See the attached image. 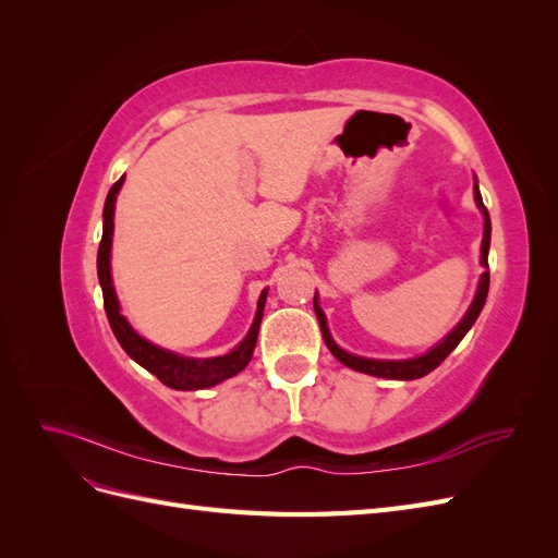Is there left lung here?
Wrapping results in <instances>:
<instances>
[{
	"mask_svg": "<svg viewBox=\"0 0 558 558\" xmlns=\"http://www.w3.org/2000/svg\"><path fill=\"white\" fill-rule=\"evenodd\" d=\"M475 202L477 207L482 209L484 214V240H482V265L486 267V272L482 275L480 279V286H477V293H475V300H472L470 310L465 312V316L461 318V324L456 326L445 340L440 344H435L428 353H424V356H416V359H408V361H375V359H363V356H353V353L344 351L335 344V340L330 337V330H328V324H326V314L320 312L318 307V298L314 295V312H316V318H318V326H320V332H324V340L330 349L332 356L344 363L347 367L351 369H359V373H365V375H373V377H384V379H418L424 377L428 373H433V369L440 365L449 353L459 347V342L465 337V332L472 328V324H475L484 302H486V293H488V244H492V218H488V211L484 207L482 202V195H480V189H477V179H475Z\"/></svg>",
	"mask_w": 558,
	"mask_h": 558,
	"instance_id": "left-lung-1",
	"label": "left lung"
}]
</instances>
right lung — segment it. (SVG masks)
Returning <instances> with one entry per match:
<instances>
[{
  "label": "right lung",
  "instance_id": "obj_1",
  "mask_svg": "<svg viewBox=\"0 0 558 558\" xmlns=\"http://www.w3.org/2000/svg\"><path fill=\"white\" fill-rule=\"evenodd\" d=\"M123 181L125 177L118 179L107 195L105 214H102L105 218L102 242H99V251H97V277H99V286H102L105 312L116 340L121 342V347L125 349V353L132 361H137L142 367L148 369L150 375H156L165 386L177 388V391H197V388H209L242 373V369L248 365L253 349H256V342H258V328L263 320L267 289L258 298L256 318H253V324L242 344L234 347L230 353H226V356H216V359H185V356H179V353L150 344L140 332H134V328L128 324V318L121 314V305H118L113 281H111V238H113L116 195L121 191Z\"/></svg>",
  "mask_w": 558,
  "mask_h": 558
}]
</instances>
